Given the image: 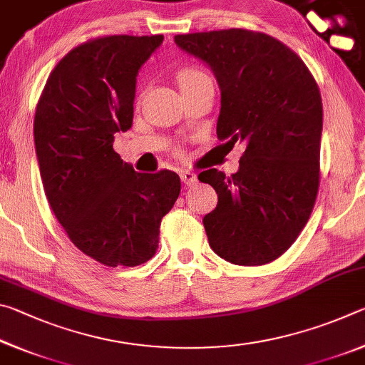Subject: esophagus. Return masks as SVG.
Here are the masks:
<instances>
[{
	"label": "esophagus",
	"mask_w": 365,
	"mask_h": 365,
	"mask_svg": "<svg viewBox=\"0 0 365 365\" xmlns=\"http://www.w3.org/2000/svg\"><path fill=\"white\" fill-rule=\"evenodd\" d=\"M180 178H182V182L187 185V187H191V185H195V182H196V175L190 170H182Z\"/></svg>",
	"instance_id": "obj_1"
}]
</instances>
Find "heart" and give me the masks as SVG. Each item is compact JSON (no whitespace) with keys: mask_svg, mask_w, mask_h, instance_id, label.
<instances>
[{"mask_svg":"<svg viewBox=\"0 0 365 365\" xmlns=\"http://www.w3.org/2000/svg\"><path fill=\"white\" fill-rule=\"evenodd\" d=\"M207 76L202 71H200V69H196V67H183V69H180L177 72V76H175V78H177V83H178V86H187V85H190V83H193V82H196V80H200V78H206Z\"/></svg>","mask_w":365,"mask_h":365,"instance_id":"b5f03b06","label":"heart"}]
</instances>
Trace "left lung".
<instances>
[{"instance_id": "8db88e82", "label": "left lung", "mask_w": 365, "mask_h": 365, "mask_svg": "<svg viewBox=\"0 0 365 365\" xmlns=\"http://www.w3.org/2000/svg\"><path fill=\"white\" fill-rule=\"evenodd\" d=\"M174 40L217 77V138L245 145L237 174L209 169L197 175L219 197L202 219L209 246L235 265L269 264L296 242L316 205L319 85L293 49L262 32L227 29Z\"/></svg>"}]
</instances>
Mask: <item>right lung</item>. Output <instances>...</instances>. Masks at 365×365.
Masks as SVG:
<instances>
[{
    "instance_id": "add662e5",
    "label": "right lung",
    "mask_w": 365,
    "mask_h": 365,
    "mask_svg": "<svg viewBox=\"0 0 365 365\" xmlns=\"http://www.w3.org/2000/svg\"><path fill=\"white\" fill-rule=\"evenodd\" d=\"M163 35L98 36L49 73L34 137L46 200L71 242L108 267L156 255L160 220L180 195L172 170L141 174L114 151L133 120L137 73Z\"/></svg>"
}]
</instances>
